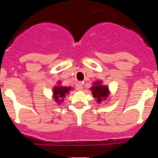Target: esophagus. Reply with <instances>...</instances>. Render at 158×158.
<instances>
[{
    "label": "esophagus",
    "mask_w": 158,
    "mask_h": 158,
    "mask_svg": "<svg viewBox=\"0 0 158 158\" xmlns=\"http://www.w3.org/2000/svg\"><path fill=\"white\" fill-rule=\"evenodd\" d=\"M76 89H77V90H78V91H81L82 89H83V85H82V83L77 84Z\"/></svg>",
    "instance_id": "obj_1"
}]
</instances>
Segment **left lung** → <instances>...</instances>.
Here are the masks:
<instances>
[{
    "instance_id": "8db88e82",
    "label": "left lung",
    "mask_w": 158,
    "mask_h": 158,
    "mask_svg": "<svg viewBox=\"0 0 158 158\" xmlns=\"http://www.w3.org/2000/svg\"><path fill=\"white\" fill-rule=\"evenodd\" d=\"M90 89H91L93 97L96 98V101L100 103V104L103 100H105L110 94L108 87L106 85H103L101 81H95L93 87Z\"/></svg>"
}]
</instances>
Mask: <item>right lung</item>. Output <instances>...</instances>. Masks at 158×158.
Listing matches in <instances>:
<instances>
[{
    "mask_svg": "<svg viewBox=\"0 0 158 158\" xmlns=\"http://www.w3.org/2000/svg\"><path fill=\"white\" fill-rule=\"evenodd\" d=\"M72 90V88L70 86H62L61 85V81H58V85L54 86L53 89V98L54 101L57 104H60L62 102H63L64 97H65L67 94H69V91Z\"/></svg>",
    "mask_w": 158,
    "mask_h": 158,
    "instance_id": "add662e5",
    "label": "right lung"
}]
</instances>
